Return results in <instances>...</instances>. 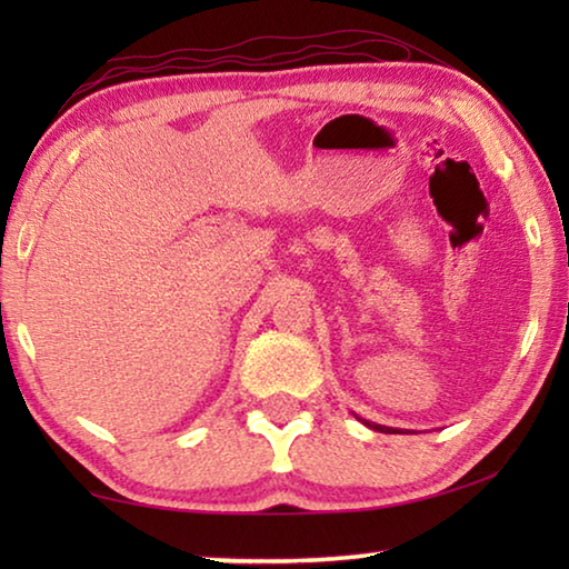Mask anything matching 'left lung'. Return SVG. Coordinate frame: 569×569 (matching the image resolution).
<instances>
[{
  "label": "left lung",
  "instance_id": "left-lung-1",
  "mask_svg": "<svg viewBox=\"0 0 569 569\" xmlns=\"http://www.w3.org/2000/svg\"><path fill=\"white\" fill-rule=\"evenodd\" d=\"M366 427H371V429H377V431H387V435H391V427H381V423H373V421H363Z\"/></svg>",
  "mask_w": 569,
  "mask_h": 569
}]
</instances>
